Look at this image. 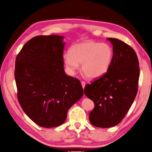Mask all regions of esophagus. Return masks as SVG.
I'll list each match as a JSON object with an SVG mask.
<instances>
[{
	"label": "esophagus",
	"instance_id": "1",
	"mask_svg": "<svg viewBox=\"0 0 152 152\" xmlns=\"http://www.w3.org/2000/svg\"><path fill=\"white\" fill-rule=\"evenodd\" d=\"M81 86H82V88H83V89H84V88H85L86 86V82L85 81H81Z\"/></svg>",
	"mask_w": 152,
	"mask_h": 152
}]
</instances>
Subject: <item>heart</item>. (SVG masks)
Returning a JSON list of instances; mask_svg holds the SVG:
<instances>
[{"instance_id": "1", "label": "heart", "mask_w": 152, "mask_h": 152, "mask_svg": "<svg viewBox=\"0 0 152 152\" xmlns=\"http://www.w3.org/2000/svg\"><path fill=\"white\" fill-rule=\"evenodd\" d=\"M113 58V50L108 44L86 40L72 46L69 53L63 55V61L69 73H74L81 63V71L87 77L96 79L107 73Z\"/></svg>"}]
</instances>
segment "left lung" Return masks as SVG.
Listing matches in <instances>:
<instances>
[{"mask_svg": "<svg viewBox=\"0 0 152 152\" xmlns=\"http://www.w3.org/2000/svg\"><path fill=\"white\" fill-rule=\"evenodd\" d=\"M113 45L110 69L101 77L86 85L84 93L95 106L89 114L91 125L109 128L120 123L137 93L139 67L134 50L116 38H107Z\"/></svg>", "mask_w": 152, "mask_h": 152, "instance_id": "obj_1", "label": "left lung"}]
</instances>
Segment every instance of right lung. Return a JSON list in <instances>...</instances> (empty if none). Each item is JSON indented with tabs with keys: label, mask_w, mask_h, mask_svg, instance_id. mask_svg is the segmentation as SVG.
Masks as SVG:
<instances>
[{
	"label": "right lung",
	"mask_w": 152,
	"mask_h": 152,
	"mask_svg": "<svg viewBox=\"0 0 152 152\" xmlns=\"http://www.w3.org/2000/svg\"><path fill=\"white\" fill-rule=\"evenodd\" d=\"M63 36H39L27 42L17 56L15 79L22 109L37 125L56 127L83 95L77 79L64 71Z\"/></svg>",
	"instance_id": "add662e5"
}]
</instances>
